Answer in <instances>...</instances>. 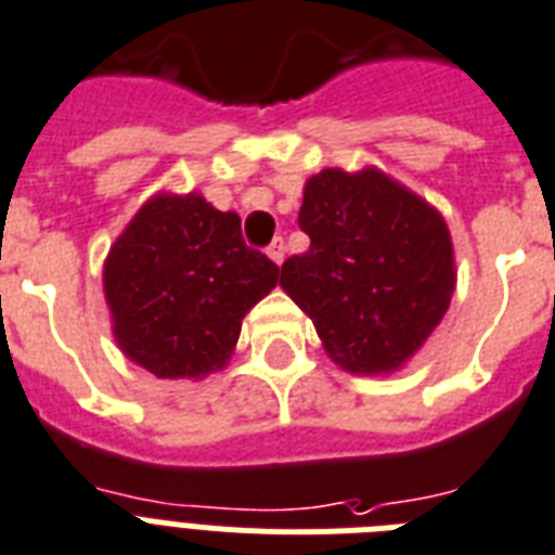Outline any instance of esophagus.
Returning <instances> with one entry per match:
<instances>
[{
    "label": "esophagus",
    "instance_id": "1",
    "mask_svg": "<svg viewBox=\"0 0 555 555\" xmlns=\"http://www.w3.org/2000/svg\"><path fill=\"white\" fill-rule=\"evenodd\" d=\"M266 255H269V260H272V263H278V266L283 263V257H286V246H283L281 237H278V241H272V246L266 249Z\"/></svg>",
    "mask_w": 555,
    "mask_h": 555
}]
</instances>
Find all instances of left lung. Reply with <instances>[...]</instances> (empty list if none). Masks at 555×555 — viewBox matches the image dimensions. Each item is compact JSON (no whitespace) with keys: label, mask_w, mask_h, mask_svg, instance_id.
I'll return each mask as SVG.
<instances>
[{"label":"left lung","mask_w":555,"mask_h":555,"mask_svg":"<svg viewBox=\"0 0 555 555\" xmlns=\"http://www.w3.org/2000/svg\"><path fill=\"white\" fill-rule=\"evenodd\" d=\"M309 251L281 289L312 318L323 349L352 375H392L436 332L455 292L444 215L375 166L323 168L304 185Z\"/></svg>","instance_id":"left-lung-1"}]
</instances>
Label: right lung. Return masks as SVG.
Listing matches in <instances>:
<instances>
[{
  "mask_svg": "<svg viewBox=\"0 0 555 555\" xmlns=\"http://www.w3.org/2000/svg\"><path fill=\"white\" fill-rule=\"evenodd\" d=\"M281 269L246 249L241 217L201 192L152 194L111 243L102 292L111 335L157 378L201 380L232 361L243 318Z\"/></svg>",
  "mask_w": 555,
  "mask_h": 555,
  "instance_id": "add662e5",
  "label": "right lung"
}]
</instances>
